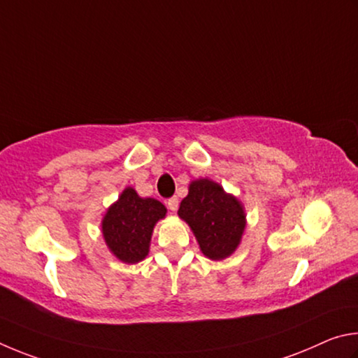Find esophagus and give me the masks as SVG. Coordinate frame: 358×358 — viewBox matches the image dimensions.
<instances>
[{
    "instance_id": "1",
    "label": "esophagus",
    "mask_w": 358,
    "mask_h": 358,
    "mask_svg": "<svg viewBox=\"0 0 358 358\" xmlns=\"http://www.w3.org/2000/svg\"><path fill=\"white\" fill-rule=\"evenodd\" d=\"M166 204H168V209L169 210H178V206H179V199L176 198V196H173V198H169L168 201H166Z\"/></svg>"
}]
</instances>
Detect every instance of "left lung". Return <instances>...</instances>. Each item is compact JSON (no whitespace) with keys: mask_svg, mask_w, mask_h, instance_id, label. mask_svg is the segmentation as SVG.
<instances>
[{"mask_svg":"<svg viewBox=\"0 0 358 358\" xmlns=\"http://www.w3.org/2000/svg\"><path fill=\"white\" fill-rule=\"evenodd\" d=\"M178 215L190 227L201 253L212 261L229 258L241 245L247 227L241 199L208 178L192 180Z\"/></svg>","mask_w":358,"mask_h":358,"instance_id":"8db88e82","label":"left lung"}]
</instances>
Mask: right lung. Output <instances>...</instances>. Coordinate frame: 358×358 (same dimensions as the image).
Wrapping results in <instances>:
<instances>
[{
    "label": "right lung",
    "mask_w": 358,
    "mask_h": 358,
    "mask_svg": "<svg viewBox=\"0 0 358 358\" xmlns=\"http://www.w3.org/2000/svg\"><path fill=\"white\" fill-rule=\"evenodd\" d=\"M165 217L166 208L160 201L125 187L100 223L106 247L121 262L136 264L149 255L155 224Z\"/></svg>",
    "instance_id": "add662e5"
}]
</instances>
